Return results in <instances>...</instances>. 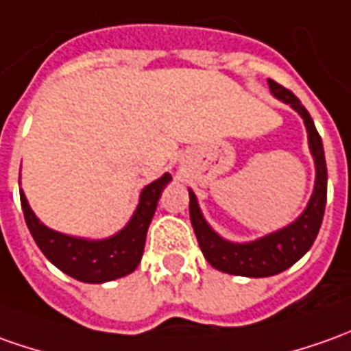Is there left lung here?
<instances>
[{
    "instance_id": "8db88e82",
    "label": "left lung",
    "mask_w": 351,
    "mask_h": 351,
    "mask_svg": "<svg viewBox=\"0 0 351 351\" xmlns=\"http://www.w3.org/2000/svg\"><path fill=\"white\" fill-rule=\"evenodd\" d=\"M269 88L276 99L290 104L295 109L307 128V140L309 149L315 159V188L311 199L307 204L306 211L295 219L292 225L276 230L273 234L257 238L254 242L234 244L217 234L199 211L197 199L194 192L190 190V221L194 226L197 244L202 247V254L206 256L209 265L215 267L217 271H223L228 275L238 276H273L286 271L300 259L306 256V252L313 245L319 228L323 223L326 206V163L323 140L317 132L313 119L307 113V109L302 106V101L295 97L288 88L280 86L275 80L269 78Z\"/></svg>"
}]
</instances>
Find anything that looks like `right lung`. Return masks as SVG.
Here are the masks:
<instances>
[{"label":"right lung","instance_id":"right-lung-1","mask_svg":"<svg viewBox=\"0 0 351 351\" xmlns=\"http://www.w3.org/2000/svg\"><path fill=\"white\" fill-rule=\"evenodd\" d=\"M171 182V175L165 173L161 178L147 184L140 194V204L128 225L106 240H86L75 236L61 234L40 223V219L30 209L26 195L21 190V206L25 221L34 242L57 269L73 276L80 282L99 285L130 275L144 254L147 226L154 219L159 195Z\"/></svg>","mask_w":351,"mask_h":351}]
</instances>
